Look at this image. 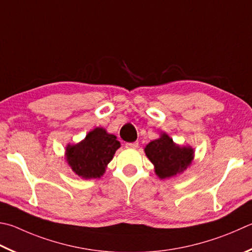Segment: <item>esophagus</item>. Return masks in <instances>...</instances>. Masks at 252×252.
<instances>
[{
	"instance_id": "34e87169",
	"label": "esophagus",
	"mask_w": 252,
	"mask_h": 252,
	"mask_svg": "<svg viewBox=\"0 0 252 252\" xmlns=\"http://www.w3.org/2000/svg\"><path fill=\"white\" fill-rule=\"evenodd\" d=\"M139 146V142H132V143H126V148L127 149H136Z\"/></svg>"
}]
</instances>
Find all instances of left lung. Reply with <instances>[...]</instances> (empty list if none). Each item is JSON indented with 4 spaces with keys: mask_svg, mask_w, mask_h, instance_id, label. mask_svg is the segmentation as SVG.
Instances as JSON below:
<instances>
[{
    "mask_svg": "<svg viewBox=\"0 0 252 252\" xmlns=\"http://www.w3.org/2000/svg\"><path fill=\"white\" fill-rule=\"evenodd\" d=\"M144 152L159 180L182 174L193 163L195 157V150L190 145L176 144L165 132H161L159 138L151 141Z\"/></svg>",
    "mask_w": 252,
    "mask_h": 252,
    "instance_id": "obj_1",
    "label": "left lung"
}]
</instances>
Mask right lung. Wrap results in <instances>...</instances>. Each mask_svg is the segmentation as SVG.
I'll use <instances>...</instances> for the list:
<instances>
[{"mask_svg":"<svg viewBox=\"0 0 252 252\" xmlns=\"http://www.w3.org/2000/svg\"><path fill=\"white\" fill-rule=\"evenodd\" d=\"M120 146L116 135L98 126L88 132L86 138L78 143L67 144L65 159L72 172L79 177L85 180L100 178Z\"/></svg>","mask_w":252,"mask_h":252,"instance_id":"add662e5","label":"right lung"}]
</instances>
